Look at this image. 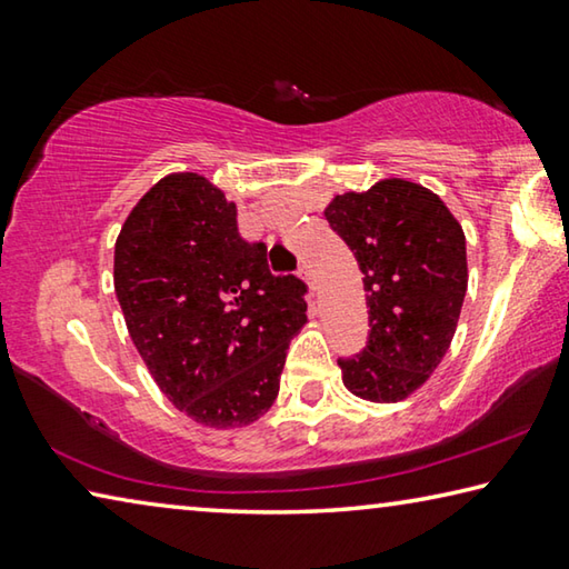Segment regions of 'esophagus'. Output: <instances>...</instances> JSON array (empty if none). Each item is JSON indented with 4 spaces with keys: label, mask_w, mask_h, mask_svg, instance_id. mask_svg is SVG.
Listing matches in <instances>:
<instances>
[{
    "label": "esophagus",
    "mask_w": 569,
    "mask_h": 569,
    "mask_svg": "<svg viewBox=\"0 0 569 569\" xmlns=\"http://www.w3.org/2000/svg\"><path fill=\"white\" fill-rule=\"evenodd\" d=\"M298 276L303 278V281L308 283V288H311V291H316V288H319V286H316V278L311 273V268H308V263H303L301 268H298Z\"/></svg>",
    "instance_id": "obj_1"
}]
</instances>
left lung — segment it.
<instances>
[{
  "instance_id": "8db88e82",
  "label": "left lung",
  "mask_w": 569,
  "mask_h": 569,
  "mask_svg": "<svg viewBox=\"0 0 569 569\" xmlns=\"http://www.w3.org/2000/svg\"><path fill=\"white\" fill-rule=\"evenodd\" d=\"M333 233L363 273L369 336L341 356L343 383L369 401H399L419 389L451 343L467 293V240L439 196L409 180H381L336 196Z\"/></svg>"
}]
</instances>
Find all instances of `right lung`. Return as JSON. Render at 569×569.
<instances>
[{
  "label": "right lung",
  "mask_w": 569,
  "mask_h": 569,
  "mask_svg": "<svg viewBox=\"0 0 569 569\" xmlns=\"http://www.w3.org/2000/svg\"><path fill=\"white\" fill-rule=\"evenodd\" d=\"M114 293L162 393L206 427L271 409L286 351L306 323L308 286L268 268L238 208L196 172L152 186L114 243Z\"/></svg>",
  "instance_id": "obj_1"
}]
</instances>
